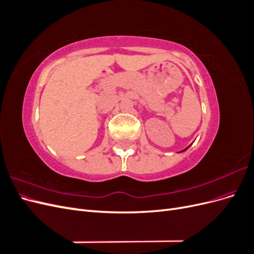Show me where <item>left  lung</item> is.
Wrapping results in <instances>:
<instances>
[{
	"label": "left lung",
	"instance_id": "1",
	"mask_svg": "<svg viewBox=\"0 0 254 254\" xmlns=\"http://www.w3.org/2000/svg\"><path fill=\"white\" fill-rule=\"evenodd\" d=\"M187 149H188V148H186V149H183V150H182V151H184V150H187Z\"/></svg>",
	"mask_w": 254,
	"mask_h": 254
}]
</instances>
